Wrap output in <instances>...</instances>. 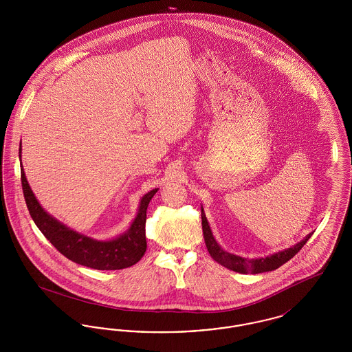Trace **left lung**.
<instances>
[{"mask_svg":"<svg viewBox=\"0 0 352 352\" xmlns=\"http://www.w3.org/2000/svg\"><path fill=\"white\" fill-rule=\"evenodd\" d=\"M201 228H203V236H204V241H206V247L207 251L211 254V257L226 268L231 269L237 273H251V274H257V273H264V272H270L274 269L280 268L281 265H284L285 263H287L292 257H294L298 252L301 251L302 247L306 244V241L311 237V234H309L302 241L297 243L296 245L285 250V251L277 252L274 254H270L267 257H261V258H254V260H248L240 256H236L232 253L223 251V248L219 245L214 237V234L211 232V228L208 226L207 218L204 215L203 207H201Z\"/></svg>","mask_w":352,"mask_h":352,"instance_id":"left-lung-1","label":"left lung"}]
</instances>
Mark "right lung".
<instances>
[{
  "label": "right lung",
  "instance_id": "1",
  "mask_svg": "<svg viewBox=\"0 0 352 352\" xmlns=\"http://www.w3.org/2000/svg\"><path fill=\"white\" fill-rule=\"evenodd\" d=\"M21 158V148H19ZM21 181L23 197L28 206V210L33 218L34 223L39 231L46 236L51 244L66 256L68 260L84 265L88 268L98 270H118V269L132 267L141 260L146 251V236H145V223H146V210L149 201L158 191L154 188L145 194L140 201L137 217L134 218L132 226L125 234H120L116 239L100 241L91 239L88 236L78 234L74 230H69L59 220L49 215L28 184L25 171L21 162Z\"/></svg>",
  "mask_w": 352,
  "mask_h": 352
}]
</instances>
